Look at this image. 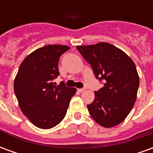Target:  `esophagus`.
I'll return each mask as SVG.
<instances>
[{"label": "esophagus", "mask_w": 153, "mask_h": 153, "mask_svg": "<svg viewBox=\"0 0 153 153\" xmlns=\"http://www.w3.org/2000/svg\"><path fill=\"white\" fill-rule=\"evenodd\" d=\"M84 90H85L84 88H79V89H78V91H79V93H83Z\"/></svg>", "instance_id": "esophagus-1"}]
</instances>
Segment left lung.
<instances>
[{
    "label": "left lung",
    "instance_id": "8db88e82",
    "mask_svg": "<svg viewBox=\"0 0 153 153\" xmlns=\"http://www.w3.org/2000/svg\"><path fill=\"white\" fill-rule=\"evenodd\" d=\"M76 47L91 65L97 79L104 81V86L94 92V101L87 105L89 114L105 128L119 125L137 97L139 78L135 64L123 51L107 42Z\"/></svg>",
    "mask_w": 153,
    "mask_h": 153
}]
</instances>
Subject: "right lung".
Listing matches in <instances>:
<instances>
[{"mask_svg": "<svg viewBox=\"0 0 153 153\" xmlns=\"http://www.w3.org/2000/svg\"><path fill=\"white\" fill-rule=\"evenodd\" d=\"M70 47L47 45L33 51L23 60L14 83V90L22 112L38 128L55 127L65 116L76 89L64 82L55 86L60 74V56Z\"/></svg>", "mask_w": 153, "mask_h": 153, "instance_id": "1", "label": "right lung"}]
</instances>
